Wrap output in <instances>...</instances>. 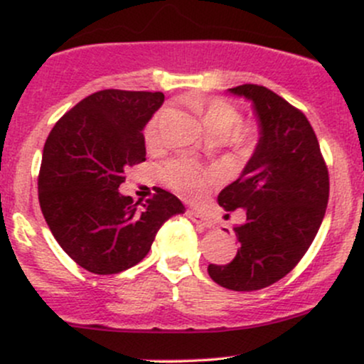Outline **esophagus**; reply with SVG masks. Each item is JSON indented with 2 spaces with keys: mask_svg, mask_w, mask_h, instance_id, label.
Listing matches in <instances>:
<instances>
[{
  "mask_svg": "<svg viewBox=\"0 0 364 364\" xmlns=\"http://www.w3.org/2000/svg\"><path fill=\"white\" fill-rule=\"evenodd\" d=\"M188 217H190V219L193 220L195 224L203 225V228H214V220H212L210 217L200 214V212H196V210H188Z\"/></svg>",
  "mask_w": 364,
  "mask_h": 364,
  "instance_id": "esophagus-1",
  "label": "esophagus"
}]
</instances>
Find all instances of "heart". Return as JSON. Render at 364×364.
<instances>
[{
	"label": "heart",
	"mask_w": 364,
	"mask_h": 364,
	"mask_svg": "<svg viewBox=\"0 0 364 364\" xmlns=\"http://www.w3.org/2000/svg\"><path fill=\"white\" fill-rule=\"evenodd\" d=\"M196 111L200 112V118H202L207 132L212 136L225 139L240 123V112L232 104L223 101V99H212V101L196 104ZM161 118L162 116L157 114L150 121L147 132H145L149 141H156L159 139ZM164 178L181 195L188 196V198H198L210 185L214 174L185 159V161H173L166 164Z\"/></svg>",
	"instance_id": "1"
}]
</instances>
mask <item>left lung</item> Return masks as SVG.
Returning a JSON list of instances; mask_svg holds the SVG:
<instances>
[{
  "label": "left lung",
  "mask_w": 364,
  "mask_h": 364,
  "mask_svg": "<svg viewBox=\"0 0 364 364\" xmlns=\"http://www.w3.org/2000/svg\"><path fill=\"white\" fill-rule=\"evenodd\" d=\"M252 102L258 141L236 181L217 196L224 210L245 208L232 229L235 260L208 265L212 281L232 291H257L298 265L318 232L328 202V171L318 140L301 111L265 87L228 89Z\"/></svg>",
  "instance_id": "obj_1"
}]
</instances>
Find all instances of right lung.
<instances>
[{
    "instance_id": "right-lung-1",
    "label": "right lung",
    "mask_w": 364,
    "mask_h": 364,
    "mask_svg": "<svg viewBox=\"0 0 364 364\" xmlns=\"http://www.w3.org/2000/svg\"><path fill=\"white\" fill-rule=\"evenodd\" d=\"M162 92H95L54 124L39 173V203L54 240L82 269L119 274L147 257L178 196L157 188L147 203L119 193L124 171L145 161L144 128Z\"/></svg>"
}]
</instances>
